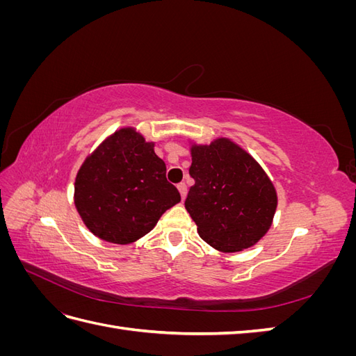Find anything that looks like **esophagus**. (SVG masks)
Masks as SVG:
<instances>
[{
    "mask_svg": "<svg viewBox=\"0 0 356 356\" xmlns=\"http://www.w3.org/2000/svg\"><path fill=\"white\" fill-rule=\"evenodd\" d=\"M177 187H178V191H179V195H181L182 200H184L186 196H187V186L184 184V182H181V184H178Z\"/></svg>",
    "mask_w": 356,
    "mask_h": 356,
    "instance_id": "obj_1",
    "label": "esophagus"
}]
</instances>
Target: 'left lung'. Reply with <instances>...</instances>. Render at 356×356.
<instances>
[{
    "instance_id": "8db88e82",
    "label": "left lung",
    "mask_w": 356,
    "mask_h": 356,
    "mask_svg": "<svg viewBox=\"0 0 356 356\" xmlns=\"http://www.w3.org/2000/svg\"><path fill=\"white\" fill-rule=\"evenodd\" d=\"M186 209L200 238L221 252L254 246L270 229L277 207L273 182L258 161L229 138L191 144Z\"/></svg>"
}]
</instances>
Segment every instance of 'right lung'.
Here are the masks:
<instances>
[{"mask_svg":"<svg viewBox=\"0 0 356 356\" xmlns=\"http://www.w3.org/2000/svg\"><path fill=\"white\" fill-rule=\"evenodd\" d=\"M181 202L166 165L135 127H122L86 157L74 184V203L96 238L136 242Z\"/></svg>","mask_w":356,"mask_h":356,"instance_id":"add662e5","label":"right lung"}]
</instances>
